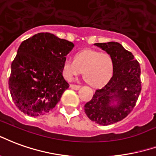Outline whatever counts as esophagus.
I'll return each instance as SVG.
<instances>
[{"label":"esophagus","instance_id":"34e87169","mask_svg":"<svg viewBox=\"0 0 156 156\" xmlns=\"http://www.w3.org/2000/svg\"><path fill=\"white\" fill-rule=\"evenodd\" d=\"M70 88H71V89L77 90H79L80 88V86H77V85H70Z\"/></svg>","mask_w":156,"mask_h":156}]
</instances>
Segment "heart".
Here are the masks:
<instances>
[{"instance_id": "obj_1", "label": "heart", "mask_w": 156, "mask_h": 156, "mask_svg": "<svg viewBox=\"0 0 156 156\" xmlns=\"http://www.w3.org/2000/svg\"><path fill=\"white\" fill-rule=\"evenodd\" d=\"M86 82L93 87L103 86L113 72V61L108 53L86 49L77 53L75 60L66 59L62 66V75L67 80L82 72Z\"/></svg>"}]
</instances>
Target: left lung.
I'll list each match as a JSON object with an SVG mask.
<instances>
[{"label": "left lung", "instance_id": "left-lung-1", "mask_svg": "<svg viewBox=\"0 0 156 156\" xmlns=\"http://www.w3.org/2000/svg\"><path fill=\"white\" fill-rule=\"evenodd\" d=\"M94 45L111 56L113 75L85 105V112L92 121L108 126L123 120L135 107L141 90L140 66L132 53L118 42Z\"/></svg>", "mask_w": 156, "mask_h": 156}]
</instances>
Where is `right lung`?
I'll return each mask as SVG.
<instances>
[{
    "label": "right lung",
    "instance_id": "1",
    "mask_svg": "<svg viewBox=\"0 0 156 156\" xmlns=\"http://www.w3.org/2000/svg\"><path fill=\"white\" fill-rule=\"evenodd\" d=\"M74 44L53 34L42 32L22 41L11 63L9 89L16 105L24 114L48 113L69 87L62 66Z\"/></svg>",
    "mask_w": 156,
    "mask_h": 156
}]
</instances>
